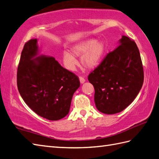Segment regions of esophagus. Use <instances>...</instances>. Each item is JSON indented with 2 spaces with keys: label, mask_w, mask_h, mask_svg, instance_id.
I'll return each instance as SVG.
<instances>
[{
  "label": "esophagus",
  "mask_w": 159,
  "mask_h": 159,
  "mask_svg": "<svg viewBox=\"0 0 159 159\" xmlns=\"http://www.w3.org/2000/svg\"><path fill=\"white\" fill-rule=\"evenodd\" d=\"M79 79H80V82L81 84H83L85 82V79H84V78H83V77H82V76H80Z\"/></svg>",
  "instance_id": "34e87169"
}]
</instances>
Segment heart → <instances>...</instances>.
Listing matches in <instances>:
<instances>
[{
  "instance_id": "b5f03b06",
  "label": "heart",
  "mask_w": 159,
  "mask_h": 159,
  "mask_svg": "<svg viewBox=\"0 0 159 159\" xmlns=\"http://www.w3.org/2000/svg\"><path fill=\"white\" fill-rule=\"evenodd\" d=\"M105 51L106 45L104 43L96 41L95 40H89L74 47L72 49V53L75 56L82 55L81 63L83 66L92 69L99 64ZM73 55L68 51L63 53V60L66 67L70 70L75 69L77 64L76 59Z\"/></svg>"
}]
</instances>
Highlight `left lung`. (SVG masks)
Returning a JSON list of instances; mask_svg holds the SVG:
<instances>
[{"mask_svg": "<svg viewBox=\"0 0 159 159\" xmlns=\"http://www.w3.org/2000/svg\"><path fill=\"white\" fill-rule=\"evenodd\" d=\"M143 69L137 45L123 36L88 76L95 89L94 101L99 112L113 114L123 111L134 100L143 83Z\"/></svg>", "mask_w": 159, "mask_h": 159, "instance_id": "obj_1", "label": "left lung"}]
</instances>
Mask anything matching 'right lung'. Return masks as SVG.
<instances>
[{"label":"right lung","mask_w":159,"mask_h":159,"mask_svg":"<svg viewBox=\"0 0 159 159\" xmlns=\"http://www.w3.org/2000/svg\"><path fill=\"white\" fill-rule=\"evenodd\" d=\"M37 40L25 43L17 72V85L22 99L38 115L57 120L69 112L80 80L53 57L38 55Z\"/></svg>","instance_id":"obj_1"}]
</instances>
